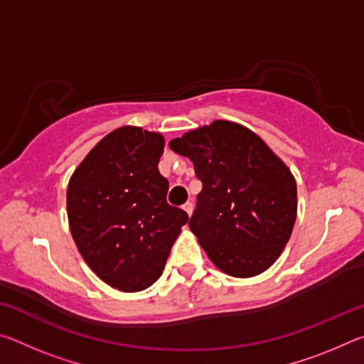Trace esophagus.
Returning a JSON list of instances; mask_svg holds the SVG:
<instances>
[{
  "label": "esophagus",
  "instance_id": "obj_1",
  "mask_svg": "<svg viewBox=\"0 0 364 364\" xmlns=\"http://www.w3.org/2000/svg\"><path fill=\"white\" fill-rule=\"evenodd\" d=\"M183 210L186 212V213L189 215V217H191V215H193V210H194V205H193V202H186V204L183 205Z\"/></svg>",
  "mask_w": 364,
  "mask_h": 364
}]
</instances>
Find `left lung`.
Here are the masks:
<instances>
[{
  "instance_id": "left-lung-1",
  "label": "left lung",
  "mask_w": 364,
  "mask_h": 364,
  "mask_svg": "<svg viewBox=\"0 0 364 364\" xmlns=\"http://www.w3.org/2000/svg\"><path fill=\"white\" fill-rule=\"evenodd\" d=\"M202 181L189 230L218 269L254 278L278 260L297 218V183L269 146L230 120L171 139Z\"/></svg>"
}]
</instances>
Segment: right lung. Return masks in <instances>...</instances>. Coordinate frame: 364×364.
<instances>
[{
	"label": "right lung",
	"instance_id": "1",
	"mask_svg": "<svg viewBox=\"0 0 364 364\" xmlns=\"http://www.w3.org/2000/svg\"><path fill=\"white\" fill-rule=\"evenodd\" d=\"M165 139L125 125L106 134L70 176L67 217L80 255L122 292L152 286L167 263L188 215L167 204L159 173Z\"/></svg>",
	"mask_w": 364,
	"mask_h": 364
}]
</instances>
